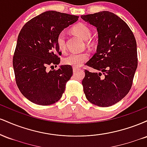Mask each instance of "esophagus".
I'll return each mask as SVG.
<instances>
[{"label":"esophagus","instance_id":"1","mask_svg":"<svg viewBox=\"0 0 147 147\" xmlns=\"http://www.w3.org/2000/svg\"><path fill=\"white\" fill-rule=\"evenodd\" d=\"M80 70L79 68H75V67H73V72L75 73V72H76L77 71H78V70Z\"/></svg>","mask_w":147,"mask_h":147}]
</instances>
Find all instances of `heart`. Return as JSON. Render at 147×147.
Returning <instances> with one entry per match:
<instances>
[{"label": "heart", "instance_id": "obj_1", "mask_svg": "<svg viewBox=\"0 0 147 147\" xmlns=\"http://www.w3.org/2000/svg\"><path fill=\"white\" fill-rule=\"evenodd\" d=\"M73 31L84 40H88L92 35V32L88 26L83 23H79L73 27ZM56 43L59 49L61 51L65 48V32L61 31L57 35ZM89 55L87 52H72L67 55L63 59L64 64L78 68L88 59Z\"/></svg>", "mask_w": 147, "mask_h": 147}]
</instances>
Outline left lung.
<instances>
[{"instance_id": "8db88e82", "label": "left lung", "mask_w": 147, "mask_h": 147, "mask_svg": "<svg viewBox=\"0 0 147 147\" xmlns=\"http://www.w3.org/2000/svg\"><path fill=\"white\" fill-rule=\"evenodd\" d=\"M84 21L97 28V52L85 65L100 71L86 70L82 80L88 100L101 107H109L127 95L138 67L137 43L128 25L108 11L82 15Z\"/></svg>"}]
</instances>
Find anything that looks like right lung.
Instances as JSON below:
<instances>
[{
	"instance_id": "1",
	"label": "right lung",
	"mask_w": 147,
	"mask_h": 147,
	"mask_svg": "<svg viewBox=\"0 0 147 147\" xmlns=\"http://www.w3.org/2000/svg\"><path fill=\"white\" fill-rule=\"evenodd\" d=\"M78 16L48 11L27 22L18 36L13 56L16 85L30 102L48 106L58 102L72 75L71 65H61L47 71L48 65H58L61 52L57 35L78 20Z\"/></svg>"
}]
</instances>
